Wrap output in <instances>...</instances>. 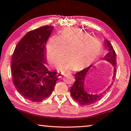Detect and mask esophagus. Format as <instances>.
Segmentation results:
<instances>
[{"label": "esophagus", "mask_w": 131, "mask_h": 131, "mask_svg": "<svg viewBox=\"0 0 131 131\" xmlns=\"http://www.w3.org/2000/svg\"><path fill=\"white\" fill-rule=\"evenodd\" d=\"M62 76H63V75H62V73H59V72L57 73V77H58V78H62Z\"/></svg>", "instance_id": "34e87169"}]
</instances>
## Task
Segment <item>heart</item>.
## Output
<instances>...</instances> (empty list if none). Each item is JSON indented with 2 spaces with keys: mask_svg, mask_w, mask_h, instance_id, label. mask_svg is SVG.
Segmentation results:
<instances>
[{
  "mask_svg": "<svg viewBox=\"0 0 131 131\" xmlns=\"http://www.w3.org/2000/svg\"><path fill=\"white\" fill-rule=\"evenodd\" d=\"M103 50L102 43L85 31L77 28L64 29L60 36L54 35L46 45V55L51 65H58L62 72L81 70L96 60Z\"/></svg>",
  "mask_w": 131,
  "mask_h": 131,
  "instance_id": "heart-1",
  "label": "heart"
}]
</instances>
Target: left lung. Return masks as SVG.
Segmentation results:
<instances>
[{
	"label": "left lung",
	"instance_id": "left-lung-1",
	"mask_svg": "<svg viewBox=\"0 0 131 131\" xmlns=\"http://www.w3.org/2000/svg\"><path fill=\"white\" fill-rule=\"evenodd\" d=\"M106 44L107 47L108 49V51L104 57V59L110 62V63L113 64L114 66V74L113 77V80H115L116 77V54L114 50L113 46L107 40H106ZM91 66H88V68L84 69L82 71L78 72L75 74V82L71 88V96L76 102H78L79 104L84 105V106H87L94 103H96L102 99L103 95L106 93V91H108L111 88V85L108 86L106 91L103 92V93L99 94H88L85 90L84 82L85 78ZM114 82V81H113Z\"/></svg>",
	"mask_w": 131,
	"mask_h": 131
}]
</instances>
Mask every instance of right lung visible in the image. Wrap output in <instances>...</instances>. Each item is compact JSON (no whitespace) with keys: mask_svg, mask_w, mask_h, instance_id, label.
I'll return each mask as SVG.
<instances>
[{"mask_svg":"<svg viewBox=\"0 0 131 131\" xmlns=\"http://www.w3.org/2000/svg\"><path fill=\"white\" fill-rule=\"evenodd\" d=\"M53 27L29 31L18 42L11 59L12 82L19 93L32 102L47 99L58 80L56 72L46 66V42Z\"/></svg>","mask_w":131,"mask_h":131,"instance_id":"1","label":"right lung"}]
</instances>
